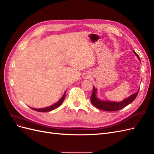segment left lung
Returning <instances> with one entry per match:
<instances>
[{
	"label": "left lung",
	"instance_id": "obj_1",
	"mask_svg": "<svg viewBox=\"0 0 154 154\" xmlns=\"http://www.w3.org/2000/svg\"><path fill=\"white\" fill-rule=\"evenodd\" d=\"M133 51L134 53V54L137 56V57L138 58V59L140 60L139 56L137 55V54L134 51ZM138 91L134 93V94L130 95L128 98L125 99L124 100H122V101L121 102L116 103V102H110V101H103V100H100L96 96L97 90L93 87V92L91 97V100L92 104L94 106L99 109L107 111H118L124 108V107L126 106H128L132 102H133V100L137 97V94H138Z\"/></svg>",
	"mask_w": 154,
	"mask_h": 154
}]
</instances>
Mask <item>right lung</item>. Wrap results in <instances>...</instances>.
Returning <instances> with one entry per match:
<instances>
[{
    "label": "right lung",
    "instance_id": "obj_1",
    "mask_svg": "<svg viewBox=\"0 0 154 154\" xmlns=\"http://www.w3.org/2000/svg\"><path fill=\"white\" fill-rule=\"evenodd\" d=\"M66 97V92L63 94V95L62 96V97L61 98V99L59 100V102H57V103L54 104V105H51L50 106L48 107H46V108H41V109H35V108H32V109L37 111H39V112H47V111H51L53 109H55V108H58L59 106L62 103V102L63 101V100H64Z\"/></svg>",
    "mask_w": 154,
    "mask_h": 154
}]
</instances>
